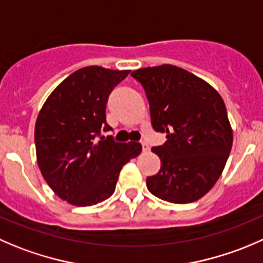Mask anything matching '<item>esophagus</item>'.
I'll list each match as a JSON object with an SVG mask.
<instances>
[{"mask_svg": "<svg viewBox=\"0 0 263 263\" xmlns=\"http://www.w3.org/2000/svg\"><path fill=\"white\" fill-rule=\"evenodd\" d=\"M141 145H142V152H144V153H147V152H149L150 147H149V145L146 144V142L142 141V142H141Z\"/></svg>", "mask_w": 263, "mask_h": 263, "instance_id": "obj_1", "label": "esophagus"}]
</instances>
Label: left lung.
<instances>
[{
  "label": "left lung",
  "mask_w": 263,
  "mask_h": 263,
  "mask_svg": "<svg viewBox=\"0 0 263 263\" xmlns=\"http://www.w3.org/2000/svg\"><path fill=\"white\" fill-rule=\"evenodd\" d=\"M146 93L152 126L167 141L154 146L160 170L146 178L153 195L186 204L204 196L222 173L233 129L220 93L182 68L163 64L131 73Z\"/></svg>",
  "instance_id": "1"
}]
</instances>
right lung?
I'll use <instances>...</instances> for the list:
<instances>
[{
	"mask_svg": "<svg viewBox=\"0 0 263 263\" xmlns=\"http://www.w3.org/2000/svg\"><path fill=\"white\" fill-rule=\"evenodd\" d=\"M129 70L86 67L51 92L35 122L34 141L41 173L53 193L78 207L108 199L119 172L141 153L140 142H117L101 136L106 103Z\"/></svg>",
	"mask_w": 263,
	"mask_h": 263,
	"instance_id": "right-lung-1",
	"label": "right lung"
}]
</instances>
